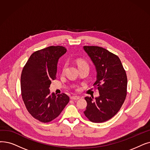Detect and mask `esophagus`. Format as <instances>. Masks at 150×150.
<instances>
[{
	"instance_id": "esophagus-1",
	"label": "esophagus",
	"mask_w": 150,
	"mask_h": 150,
	"mask_svg": "<svg viewBox=\"0 0 150 150\" xmlns=\"http://www.w3.org/2000/svg\"><path fill=\"white\" fill-rule=\"evenodd\" d=\"M80 99V97L76 96L70 97V99H71V100H78V99Z\"/></svg>"
}]
</instances>
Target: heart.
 I'll list each match as a JSON object with an SVG mask.
<instances>
[{
	"label": "heart",
	"instance_id": "1",
	"mask_svg": "<svg viewBox=\"0 0 150 150\" xmlns=\"http://www.w3.org/2000/svg\"><path fill=\"white\" fill-rule=\"evenodd\" d=\"M76 63H77V65H78V66H79V67H83V66H88V67H89L88 63L87 62V61H86L85 60H84L83 59H78L76 61Z\"/></svg>",
	"mask_w": 150,
	"mask_h": 150
}]
</instances>
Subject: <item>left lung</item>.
<instances>
[{
  "instance_id": "8db88e82",
  "label": "left lung",
  "mask_w": 150,
  "mask_h": 150,
  "mask_svg": "<svg viewBox=\"0 0 150 150\" xmlns=\"http://www.w3.org/2000/svg\"><path fill=\"white\" fill-rule=\"evenodd\" d=\"M97 70L93 86L99 96L93 100L86 97L87 106L84 115L91 122H103L119 112L127 95V79L118 56L97 46H84ZM93 98V97H92Z\"/></svg>"
}]
</instances>
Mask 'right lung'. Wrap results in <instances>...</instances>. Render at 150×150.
I'll list each match as a JSON object with an SVG mask.
<instances>
[{"label": "right lung", "mask_w": 150, "mask_h": 150, "mask_svg": "<svg viewBox=\"0 0 150 150\" xmlns=\"http://www.w3.org/2000/svg\"><path fill=\"white\" fill-rule=\"evenodd\" d=\"M62 46H51L32 53L21 76V96L28 112L42 122H49L60 115L69 102L64 93L50 95L49 88L56 79L58 59L66 53Z\"/></svg>", "instance_id": "obj_1"}]
</instances>
